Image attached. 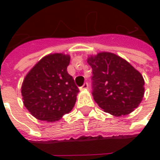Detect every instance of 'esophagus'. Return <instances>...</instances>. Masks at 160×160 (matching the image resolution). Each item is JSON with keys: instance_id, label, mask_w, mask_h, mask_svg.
<instances>
[{"instance_id": "34e87169", "label": "esophagus", "mask_w": 160, "mask_h": 160, "mask_svg": "<svg viewBox=\"0 0 160 160\" xmlns=\"http://www.w3.org/2000/svg\"><path fill=\"white\" fill-rule=\"evenodd\" d=\"M87 88H88V83L86 82V83L83 84V86H82V87H80V90H86V89H87Z\"/></svg>"}]
</instances>
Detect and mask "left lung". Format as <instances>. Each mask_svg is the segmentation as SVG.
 Segmentation results:
<instances>
[{
  "instance_id": "left-lung-1",
  "label": "left lung",
  "mask_w": 160,
  "mask_h": 160,
  "mask_svg": "<svg viewBox=\"0 0 160 160\" xmlns=\"http://www.w3.org/2000/svg\"><path fill=\"white\" fill-rule=\"evenodd\" d=\"M92 67V97L105 112L121 117L129 114L144 96V79L120 56L98 53L87 60Z\"/></svg>"
}]
</instances>
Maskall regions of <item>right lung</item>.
I'll use <instances>...</instances> for the list:
<instances>
[{
  "mask_svg": "<svg viewBox=\"0 0 160 160\" xmlns=\"http://www.w3.org/2000/svg\"><path fill=\"white\" fill-rule=\"evenodd\" d=\"M69 62L70 56L63 54L46 56L25 78L23 102L37 119L55 122L74 106L80 90L67 71Z\"/></svg>",
  "mask_w": 160,
  "mask_h": 160,
  "instance_id": "right-lung-1",
  "label": "right lung"
}]
</instances>
